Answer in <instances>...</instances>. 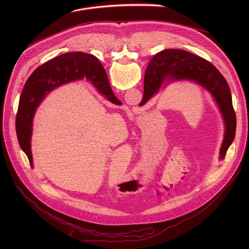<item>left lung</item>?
Returning <instances> with one entry per match:
<instances>
[{"instance_id": "8db88e82", "label": "left lung", "mask_w": 249, "mask_h": 249, "mask_svg": "<svg viewBox=\"0 0 249 249\" xmlns=\"http://www.w3.org/2000/svg\"><path fill=\"white\" fill-rule=\"evenodd\" d=\"M92 61L103 72L104 69L97 58L92 56ZM183 80L193 81L205 88L211 92L219 106L226 126L220 151V158L223 160L235 136L236 116L230 87L219 70L209 61L179 49H166L158 53L146 70L144 96L140 105H145L160 90L164 81L171 83Z\"/></svg>"}]
</instances>
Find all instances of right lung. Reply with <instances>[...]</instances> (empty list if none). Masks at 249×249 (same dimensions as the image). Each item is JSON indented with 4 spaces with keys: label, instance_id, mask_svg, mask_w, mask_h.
<instances>
[{
    "label": "right lung",
    "instance_id": "1",
    "mask_svg": "<svg viewBox=\"0 0 249 249\" xmlns=\"http://www.w3.org/2000/svg\"><path fill=\"white\" fill-rule=\"evenodd\" d=\"M88 77L97 90L109 101L116 103L115 97L105 72L99 70L92 61V55L83 52H71L60 55L39 66L26 81L18 103L16 130L18 144L33 166L30 150L32 120L35 110L43 97L54 89Z\"/></svg>",
    "mask_w": 249,
    "mask_h": 249
}]
</instances>
